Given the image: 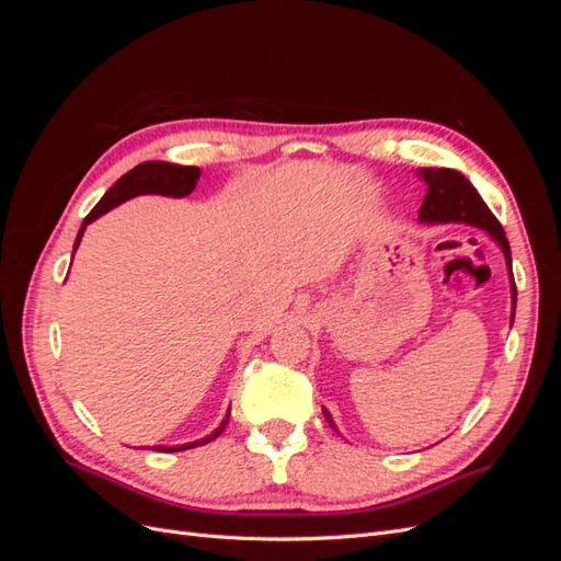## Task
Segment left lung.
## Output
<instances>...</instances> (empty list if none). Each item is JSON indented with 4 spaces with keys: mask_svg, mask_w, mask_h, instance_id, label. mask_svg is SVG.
<instances>
[{
    "mask_svg": "<svg viewBox=\"0 0 561 561\" xmlns=\"http://www.w3.org/2000/svg\"><path fill=\"white\" fill-rule=\"evenodd\" d=\"M419 178L428 184V192L423 196L419 219L426 225H470L484 229L491 239L496 241L501 248L505 266H507V276H511V297H513V311H511V325L515 320V307H517V287L513 278V254H511V243L505 239V231L501 227L499 219L494 217L486 208V203L478 194V190L470 184L466 175H461L454 168H419ZM328 423L334 428L332 416L328 410H322ZM336 431V428H334Z\"/></svg>",
    "mask_w": 561,
    "mask_h": 561,
    "instance_id": "left-lung-1",
    "label": "left lung"
}]
</instances>
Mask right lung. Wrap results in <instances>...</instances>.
Wrapping results in <instances>:
<instances>
[{"label": "right lung", "mask_w": 561, "mask_h": 561, "mask_svg": "<svg viewBox=\"0 0 561 561\" xmlns=\"http://www.w3.org/2000/svg\"><path fill=\"white\" fill-rule=\"evenodd\" d=\"M198 178H201V168H196V165H178V163H165V161H145L140 165H135L133 171H128L126 175H122L110 186V192L103 198H100L98 206L87 215V219H83L81 229L77 233L75 250L79 248L81 236H83V231H87V227L91 222H95L98 217H103L112 208L122 206V203H126L128 198L142 196V194H161V196L184 198V196H190L196 190ZM229 412L222 419V423H219V426L210 435L201 437V439H194V443H186V445L154 447V449L157 451H184V449H194V447H201V445H208L210 439L219 437V435H222V431L227 428Z\"/></svg>", "instance_id": "obj_1"}]
</instances>
